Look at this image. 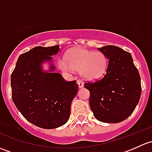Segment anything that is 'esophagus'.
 <instances>
[{
	"label": "esophagus",
	"mask_w": 152,
	"mask_h": 152,
	"mask_svg": "<svg viewBox=\"0 0 152 152\" xmlns=\"http://www.w3.org/2000/svg\"><path fill=\"white\" fill-rule=\"evenodd\" d=\"M77 84H78V85H79V89L82 88V87H84V83H83L81 80H78L77 81Z\"/></svg>",
	"instance_id": "34e87169"
}]
</instances>
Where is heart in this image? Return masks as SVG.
Segmentation results:
<instances>
[{
    "label": "heart",
    "instance_id": "heart-1",
    "mask_svg": "<svg viewBox=\"0 0 152 152\" xmlns=\"http://www.w3.org/2000/svg\"><path fill=\"white\" fill-rule=\"evenodd\" d=\"M59 66L65 71H80L83 79L95 81L104 76L108 67V60L100 52H95L76 47L67 52L65 62L60 61Z\"/></svg>",
    "mask_w": 152,
    "mask_h": 152
}]
</instances>
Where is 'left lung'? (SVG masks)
I'll use <instances>...</instances> for the list:
<instances>
[{
  "label": "left lung",
  "mask_w": 152,
  "mask_h": 152,
  "mask_svg": "<svg viewBox=\"0 0 152 152\" xmlns=\"http://www.w3.org/2000/svg\"><path fill=\"white\" fill-rule=\"evenodd\" d=\"M97 49L104 54L108 63L103 79L84 84L90 92L89 105L100 122H121L132 114L139 102V73L129 52L113 45Z\"/></svg>",
  "instance_id": "left-lung-1"
}]
</instances>
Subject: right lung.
Masks as SVG:
<instances>
[{"label": "right lung", "instance_id": "obj_1", "mask_svg": "<svg viewBox=\"0 0 152 152\" xmlns=\"http://www.w3.org/2000/svg\"><path fill=\"white\" fill-rule=\"evenodd\" d=\"M59 51L60 45L36 47L22 54L11 76L14 103L28 122L41 128H57L68 122L79 88L76 81H65L55 72L52 56Z\"/></svg>", "mask_w": 152, "mask_h": 152}]
</instances>
